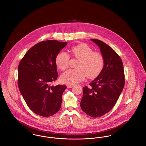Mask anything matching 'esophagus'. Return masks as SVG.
Masks as SVG:
<instances>
[{"label":"esophagus","instance_id":"1","mask_svg":"<svg viewBox=\"0 0 146 146\" xmlns=\"http://www.w3.org/2000/svg\"><path fill=\"white\" fill-rule=\"evenodd\" d=\"M66 86H67V87H68V88H70L73 87L74 86V85H73V84H67Z\"/></svg>","mask_w":146,"mask_h":146}]
</instances>
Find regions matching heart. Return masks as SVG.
Wrapping results in <instances>:
<instances>
[{
	"label": "heart",
	"instance_id": "b5f03b06",
	"mask_svg": "<svg viewBox=\"0 0 146 146\" xmlns=\"http://www.w3.org/2000/svg\"><path fill=\"white\" fill-rule=\"evenodd\" d=\"M73 56L79 59L76 68L65 72L60 77L62 82L73 84L83 81L85 77L93 79L102 71L105 65V59L99 52L93 51V49L86 44H80L74 46L70 50ZM69 54L65 51H60L55 59L57 67L61 70L68 68Z\"/></svg>",
	"mask_w": 146,
	"mask_h": 146
}]
</instances>
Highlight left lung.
<instances>
[{"label": "left lung", "instance_id": "1", "mask_svg": "<svg viewBox=\"0 0 146 146\" xmlns=\"http://www.w3.org/2000/svg\"><path fill=\"white\" fill-rule=\"evenodd\" d=\"M100 49L105 59L101 73L83 87L81 109L88 115L97 117L109 112L116 104L125 83L122 60L108 45L97 39H90Z\"/></svg>", "mask_w": 146, "mask_h": 146}]
</instances>
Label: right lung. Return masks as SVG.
<instances>
[{"mask_svg":"<svg viewBox=\"0 0 146 146\" xmlns=\"http://www.w3.org/2000/svg\"><path fill=\"white\" fill-rule=\"evenodd\" d=\"M67 45L57 40L37 43L25 55L18 65V86L29 108L34 113L48 117L61 108L65 85H51L58 74L55 59Z\"/></svg>","mask_w":146,"mask_h":146,"instance_id":"obj_1","label":"right lung"}]
</instances>
